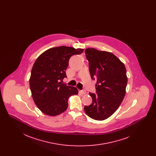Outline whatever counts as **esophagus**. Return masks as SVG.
Segmentation results:
<instances>
[{
  "instance_id": "esophagus-1",
  "label": "esophagus",
  "mask_w": 156,
  "mask_h": 156,
  "mask_svg": "<svg viewBox=\"0 0 156 156\" xmlns=\"http://www.w3.org/2000/svg\"><path fill=\"white\" fill-rule=\"evenodd\" d=\"M80 93H81V94H82V95H85V94H86V90H84V89L81 90H80Z\"/></svg>"
}]
</instances>
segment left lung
Here are the masks:
<instances>
[{
    "label": "left lung",
    "instance_id": "1",
    "mask_svg": "<svg viewBox=\"0 0 156 156\" xmlns=\"http://www.w3.org/2000/svg\"><path fill=\"white\" fill-rule=\"evenodd\" d=\"M85 55L89 61L92 80H97L96 94L89 92L92 103L84 106L92 119L104 120L118 109L126 94L127 78L125 65L111 52L88 48Z\"/></svg>",
    "mask_w": 156,
    "mask_h": 156
}]
</instances>
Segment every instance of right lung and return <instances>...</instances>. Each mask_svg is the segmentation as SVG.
Returning a JSON list of instances; mask_svg holds the SVG:
<instances>
[{"label": "right lung", "mask_w": 156, "mask_h": 156, "mask_svg": "<svg viewBox=\"0 0 156 156\" xmlns=\"http://www.w3.org/2000/svg\"><path fill=\"white\" fill-rule=\"evenodd\" d=\"M83 49L60 46L50 48L36 60L31 72L30 88L37 108L45 115L56 116L67 110L68 99L77 95L75 87L61 82L67 77L69 59L79 55Z\"/></svg>", "instance_id": "obj_1"}]
</instances>
